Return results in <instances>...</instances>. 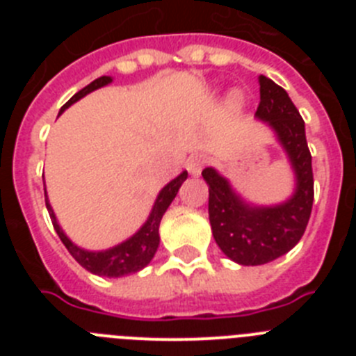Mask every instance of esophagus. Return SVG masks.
Wrapping results in <instances>:
<instances>
[{
    "label": "esophagus",
    "instance_id": "34e87169",
    "mask_svg": "<svg viewBox=\"0 0 356 356\" xmlns=\"http://www.w3.org/2000/svg\"><path fill=\"white\" fill-rule=\"evenodd\" d=\"M205 163H207L205 156H203V155H193L187 162V171L191 172V175L197 176L201 172V169L205 168Z\"/></svg>",
    "mask_w": 356,
    "mask_h": 356
}]
</instances>
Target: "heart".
<instances>
[{"label": "heart", "instance_id": "b5f03b06", "mask_svg": "<svg viewBox=\"0 0 356 356\" xmlns=\"http://www.w3.org/2000/svg\"><path fill=\"white\" fill-rule=\"evenodd\" d=\"M232 103H234V105H237V103H238V97H237V96L232 97Z\"/></svg>", "mask_w": 356, "mask_h": 356}]
</instances>
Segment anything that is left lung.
<instances>
[{
	"mask_svg": "<svg viewBox=\"0 0 356 356\" xmlns=\"http://www.w3.org/2000/svg\"><path fill=\"white\" fill-rule=\"evenodd\" d=\"M257 118L275 130L296 175V191L282 205L253 207L216 169H203L209 184V217L222 253L241 266H262L291 251L303 237L314 203L312 155L305 121L289 94L260 74Z\"/></svg>",
	"mask_w": 356,
	"mask_h": 356,
	"instance_id": "1",
	"label": "left lung"
}]
</instances>
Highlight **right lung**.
Returning <instances> with one entry per match:
<instances>
[{"label": "right lung", "instance_id": "obj_1", "mask_svg": "<svg viewBox=\"0 0 356 356\" xmlns=\"http://www.w3.org/2000/svg\"><path fill=\"white\" fill-rule=\"evenodd\" d=\"M110 81H112L110 76H102L97 78V80H94L92 83L87 85V87H83L81 90H78V92L62 106L60 114L67 108V106H71L72 103H76L78 99H81V97L87 96L89 92H92V90L99 89L103 85H108ZM185 180H187V171L181 172L180 176H176L172 181H169V184L160 191L155 205L151 209L149 217H147V221L143 225V228H140L134 237L128 238V241L121 242L118 246L110 248V250L105 251H87L78 248L76 244H72L67 238V235L62 232L60 225L56 222L55 212H53L51 205H49L48 201V194L44 193V196H46V209H48L49 217H51L53 228H55V232L58 234L60 241L64 242V246L67 248L69 253L72 254V259L76 260L81 267H85L87 271L92 273V275L119 278V276H127L131 275V273L140 271V269L146 267L147 264L151 262V259L155 257L156 248H159L160 244L159 226L160 221H162V216L165 213V210L169 209L171 201L175 200L176 194H178V188L181 187V184H184Z\"/></svg>", "mask_w": 356, "mask_h": 356}]
</instances>
